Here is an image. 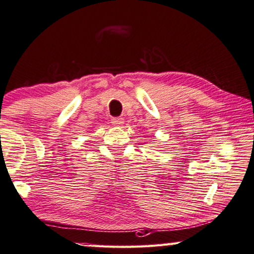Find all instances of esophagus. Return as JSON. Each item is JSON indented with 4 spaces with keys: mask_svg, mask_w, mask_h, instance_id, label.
Returning <instances> with one entry per match:
<instances>
[{
    "mask_svg": "<svg viewBox=\"0 0 254 254\" xmlns=\"http://www.w3.org/2000/svg\"><path fill=\"white\" fill-rule=\"evenodd\" d=\"M112 124L114 127H122L124 124V119L123 118H114L112 119Z\"/></svg>",
    "mask_w": 254,
    "mask_h": 254,
    "instance_id": "34e87169",
    "label": "esophagus"
}]
</instances>
